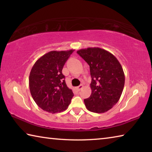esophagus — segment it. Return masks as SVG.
<instances>
[{
	"label": "esophagus",
	"instance_id": "34e87169",
	"mask_svg": "<svg viewBox=\"0 0 152 152\" xmlns=\"http://www.w3.org/2000/svg\"><path fill=\"white\" fill-rule=\"evenodd\" d=\"M83 88V85H82V84H81V85H80L79 86H78L77 87V90H78V91H80V90Z\"/></svg>",
	"mask_w": 152,
	"mask_h": 152
}]
</instances>
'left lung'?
<instances>
[{"label": "left lung", "mask_w": 152, "mask_h": 152, "mask_svg": "<svg viewBox=\"0 0 152 152\" xmlns=\"http://www.w3.org/2000/svg\"><path fill=\"white\" fill-rule=\"evenodd\" d=\"M90 66L91 95L84 100L86 109L93 113L108 111L117 104L125 84L121 65L111 53L99 48L77 51Z\"/></svg>", "instance_id": "obj_1"}]
</instances>
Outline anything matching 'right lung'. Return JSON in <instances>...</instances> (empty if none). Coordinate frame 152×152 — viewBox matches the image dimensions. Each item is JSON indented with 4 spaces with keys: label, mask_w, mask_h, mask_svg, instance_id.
I'll list each match as a JSON object with an SVG mask.
<instances>
[{
    "label": "right lung",
    "mask_w": 152,
    "mask_h": 152,
    "mask_svg": "<svg viewBox=\"0 0 152 152\" xmlns=\"http://www.w3.org/2000/svg\"><path fill=\"white\" fill-rule=\"evenodd\" d=\"M74 51H51L38 59L32 67L29 78L31 94L45 111H64L74 96L62 74L64 64Z\"/></svg>",
    "instance_id": "1"
}]
</instances>
